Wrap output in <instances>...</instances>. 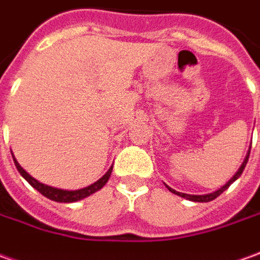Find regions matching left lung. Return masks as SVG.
<instances>
[{
    "mask_svg": "<svg viewBox=\"0 0 260 260\" xmlns=\"http://www.w3.org/2000/svg\"><path fill=\"white\" fill-rule=\"evenodd\" d=\"M249 153H250V146H249V151H248V153H246V156H245L243 162H242L241 168L236 171V174H235L234 176H232V178H231V179H229V181H228L226 183L222 186V188H219V189L215 190V192H211V193H205V195H189V193H182V192H178V190L172 189V188H169L168 185H167V188L171 190L172 193H175V195H178V197H181V198H185V199L192 201V202H211V201H213L215 198H218L219 195L223 192V190H226L228 188H229V186H231V185H232V183H234V182L236 181L239 176H241L242 172H243V169H245V167H246V164H248Z\"/></svg>",
    "mask_w": 260,
    "mask_h": 260,
    "instance_id": "1",
    "label": "left lung"
}]
</instances>
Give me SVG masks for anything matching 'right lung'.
Segmentation results:
<instances>
[{
  "instance_id": "add662e5",
  "label": "right lung",
  "mask_w": 260,
  "mask_h": 260,
  "mask_svg": "<svg viewBox=\"0 0 260 260\" xmlns=\"http://www.w3.org/2000/svg\"><path fill=\"white\" fill-rule=\"evenodd\" d=\"M12 153V152H11ZM14 158V162H15V167L18 169V172L21 174V176L25 179L34 189H37L40 193H42L45 198H48L51 201H55V202H63V204H72V202H78L81 199H85L89 195H92L95 192H98L100 189H102L105 186V183L108 182V179L111 178V172H112V167L108 169V172L102 178H100L96 182L91 183L89 186H85V188H81V189L75 190H68V189H59V188H54V186H49V185H45L42 182L37 181L35 178H32L31 175L26 172L24 168L21 167L18 164V160L15 159V156L12 155Z\"/></svg>"
}]
</instances>
